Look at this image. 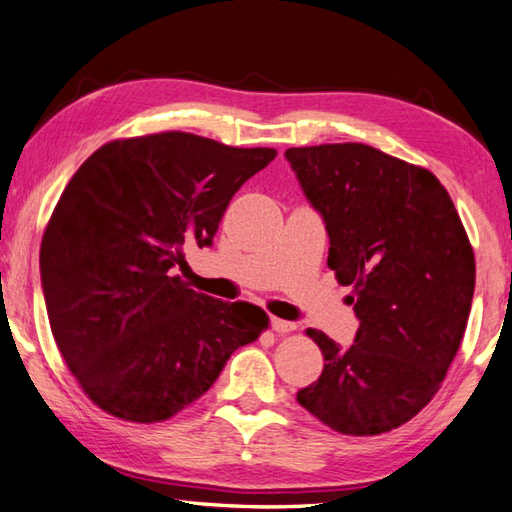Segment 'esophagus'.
<instances>
[{"label": "esophagus", "mask_w": 512, "mask_h": 512, "mask_svg": "<svg viewBox=\"0 0 512 512\" xmlns=\"http://www.w3.org/2000/svg\"><path fill=\"white\" fill-rule=\"evenodd\" d=\"M270 326H273V330L275 333H293L295 330V324L293 322H286V319H277V317H273L270 319Z\"/></svg>", "instance_id": "obj_1"}]
</instances>
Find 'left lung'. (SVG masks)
Instances as JSON below:
<instances>
[{"instance_id":"8db88e82","label":"left lung","mask_w":512,"mask_h":512,"mask_svg":"<svg viewBox=\"0 0 512 512\" xmlns=\"http://www.w3.org/2000/svg\"><path fill=\"white\" fill-rule=\"evenodd\" d=\"M326 224L328 268L353 286L355 344L308 328L324 355L297 402L344 435L388 433L442 386L468 324L475 255L453 199L430 170L366 144L288 148Z\"/></svg>"}]
</instances>
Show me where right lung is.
Listing matches in <instances>:
<instances>
[{"instance_id": "add662e5", "label": "right lung", "mask_w": 512, "mask_h": 512, "mask_svg": "<svg viewBox=\"0 0 512 512\" xmlns=\"http://www.w3.org/2000/svg\"><path fill=\"white\" fill-rule=\"evenodd\" d=\"M275 155L168 130L104 144L64 188L39 250L48 322L104 413L170 419L268 328L259 306L195 293L175 270L184 246L213 244L230 199Z\"/></svg>"}]
</instances>
